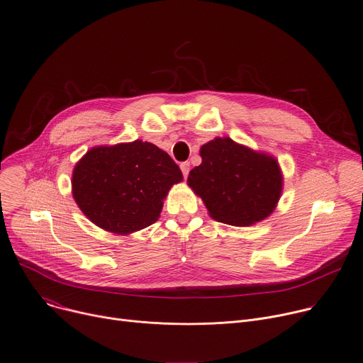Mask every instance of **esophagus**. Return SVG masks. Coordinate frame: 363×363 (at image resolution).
<instances>
[{"instance_id": "1", "label": "esophagus", "mask_w": 363, "mask_h": 363, "mask_svg": "<svg viewBox=\"0 0 363 363\" xmlns=\"http://www.w3.org/2000/svg\"><path fill=\"white\" fill-rule=\"evenodd\" d=\"M181 171H182V174H184V177L186 178L188 177V172H189V162H182L181 164Z\"/></svg>"}]
</instances>
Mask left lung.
Returning <instances> with one entry per match:
<instances>
[{
    "label": "left lung",
    "instance_id": "8db88e82",
    "mask_svg": "<svg viewBox=\"0 0 363 363\" xmlns=\"http://www.w3.org/2000/svg\"><path fill=\"white\" fill-rule=\"evenodd\" d=\"M203 159L188 175L189 188L200 196L216 221L252 225L269 217L282 194L278 160L230 138H216L200 149Z\"/></svg>",
    "mask_w": 363,
    "mask_h": 363
}]
</instances>
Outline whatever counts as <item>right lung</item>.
Listing matches in <instances>:
<instances>
[{
	"mask_svg": "<svg viewBox=\"0 0 363 363\" xmlns=\"http://www.w3.org/2000/svg\"><path fill=\"white\" fill-rule=\"evenodd\" d=\"M182 178L172 157L153 143L95 146L75 164L72 195L95 225L125 236L159 218L163 200Z\"/></svg>",
	"mask_w": 363,
	"mask_h": 363,
	"instance_id": "obj_1",
	"label": "right lung"
}]
</instances>
